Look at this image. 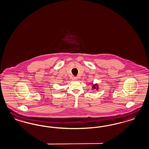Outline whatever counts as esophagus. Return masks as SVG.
I'll list each match as a JSON object with an SVG mask.
<instances>
[{
  "mask_svg": "<svg viewBox=\"0 0 149 149\" xmlns=\"http://www.w3.org/2000/svg\"><path fill=\"white\" fill-rule=\"evenodd\" d=\"M72 80H77V77H72Z\"/></svg>",
  "mask_w": 149,
  "mask_h": 149,
  "instance_id": "1",
  "label": "esophagus"
}]
</instances>
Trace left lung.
<instances>
[{
	"mask_svg": "<svg viewBox=\"0 0 149 149\" xmlns=\"http://www.w3.org/2000/svg\"><path fill=\"white\" fill-rule=\"evenodd\" d=\"M90 84L93 85V86H92V90H96V91L98 90L99 86H98V85L97 84H93V83H90Z\"/></svg>",
	"mask_w": 149,
	"mask_h": 149,
	"instance_id": "1",
	"label": "left lung"
}]
</instances>
